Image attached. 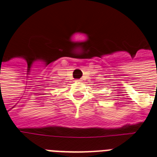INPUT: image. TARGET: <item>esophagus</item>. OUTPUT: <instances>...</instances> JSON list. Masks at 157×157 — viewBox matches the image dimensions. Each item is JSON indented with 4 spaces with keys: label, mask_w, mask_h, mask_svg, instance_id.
Instances as JSON below:
<instances>
[{
    "label": "esophagus",
    "mask_w": 157,
    "mask_h": 157,
    "mask_svg": "<svg viewBox=\"0 0 157 157\" xmlns=\"http://www.w3.org/2000/svg\"><path fill=\"white\" fill-rule=\"evenodd\" d=\"M78 82H82V81H81V80H78Z\"/></svg>",
    "instance_id": "1"
}]
</instances>
